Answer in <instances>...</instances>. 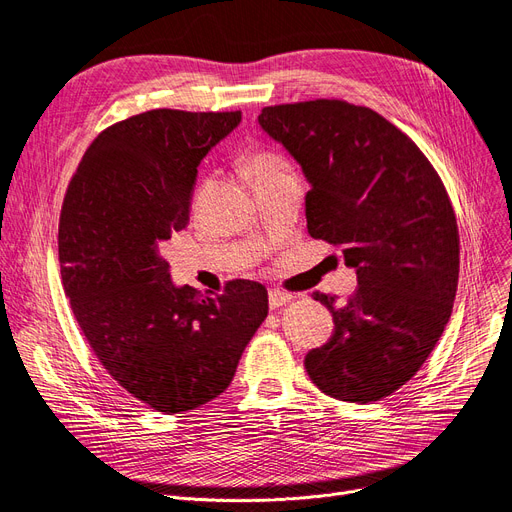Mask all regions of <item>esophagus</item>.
Wrapping results in <instances>:
<instances>
[{
	"mask_svg": "<svg viewBox=\"0 0 512 512\" xmlns=\"http://www.w3.org/2000/svg\"><path fill=\"white\" fill-rule=\"evenodd\" d=\"M268 297H270V308H280V306H285L287 301L293 299L291 293H285V291H280V289H270Z\"/></svg>",
	"mask_w": 512,
	"mask_h": 512,
	"instance_id": "obj_1",
	"label": "esophagus"
}]
</instances>
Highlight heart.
Here are the masks:
<instances>
[{
  "instance_id": "b5f03b06",
  "label": "heart",
  "mask_w": 512,
  "mask_h": 512,
  "mask_svg": "<svg viewBox=\"0 0 512 512\" xmlns=\"http://www.w3.org/2000/svg\"><path fill=\"white\" fill-rule=\"evenodd\" d=\"M240 160H242V166L246 173H249L255 181H259L263 177L278 175V173H282V170H289L287 162L270 149H259V147L246 149Z\"/></svg>"
}]
</instances>
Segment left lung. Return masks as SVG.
Returning <instances> with one entry per match:
<instances>
[{
  "mask_svg": "<svg viewBox=\"0 0 512 512\" xmlns=\"http://www.w3.org/2000/svg\"><path fill=\"white\" fill-rule=\"evenodd\" d=\"M261 128L310 183L308 234L342 246L358 287L325 304L335 331L306 354L310 380L339 401H382L418 373L449 323L460 234L437 170L380 113L339 99L263 107Z\"/></svg>",
  "mask_w": 512,
  "mask_h": 512,
  "instance_id": "left-lung-1",
  "label": "left lung"
}]
</instances>
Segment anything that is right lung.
<instances>
[{
  "label": "right lung",
  "instance_id": "obj_1",
  "mask_svg": "<svg viewBox=\"0 0 512 512\" xmlns=\"http://www.w3.org/2000/svg\"><path fill=\"white\" fill-rule=\"evenodd\" d=\"M240 111L151 109L105 128L69 181L59 221L63 287L101 365L160 413L196 409L232 384L268 316V291L175 287L162 244L189 223L198 164Z\"/></svg>",
  "mask_w": 512,
  "mask_h": 512
}]
</instances>
